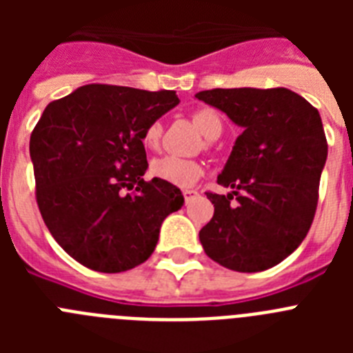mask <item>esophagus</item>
I'll return each mask as SVG.
<instances>
[{
    "label": "esophagus",
    "instance_id": "34e87169",
    "mask_svg": "<svg viewBox=\"0 0 353 353\" xmlns=\"http://www.w3.org/2000/svg\"><path fill=\"white\" fill-rule=\"evenodd\" d=\"M198 194H199V192L194 191V189H185V191H183V198H185V203L192 201V199H194Z\"/></svg>",
    "mask_w": 353,
    "mask_h": 353
}]
</instances>
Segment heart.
Wrapping results in <instances>:
<instances>
[{
	"instance_id": "heart-1",
	"label": "heart",
	"mask_w": 353,
	"mask_h": 353,
	"mask_svg": "<svg viewBox=\"0 0 353 353\" xmlns=\"http://www.w3.org/2000/svg\"><path fill=\"white\" fill-rule=\"evenodd\" d=\"M196 129L203 134L208 141H214L223 132V121L214 113L212 109H199L192 114ZM161 123L154 121L146 127L143 134V143L146 148H157L159 139H161ZM203 170L199 166V162L189 161V159H180L176 155H162L152 162V174L155 179L168 182L174 187H191L198 182Z\"/></svg>"
}]
</instances>
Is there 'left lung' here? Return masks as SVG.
Here are the masks:
<instances>
[{"label":"left lung","instance_id":"8db88e82","mask_svg":"<svg viewBox=\"0 0 353 353\" xmlns=\"http://www.w3.org/2000/svg\"><path fill=\"white\" fill-rule=\"evenodd\" d=\"M194 97L242 129L217 176L232 191L207 192L214 217L199 242L230 270L270 269L301 245L313 223L327 161L320 113L288 88H215Z\"/></svg>","mask_w":353,"mask_h":353}]
</instances>
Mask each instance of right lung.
<instances>
[{
	"mask_svg": "<svg viewBox=\"0 0 353 353\" xmlns=\"http://www.w3.org/2000/svg\"><path fill=\"white\" fill-rule=\"evenodd\" d=\"M179 102L170 90L86 84L43 109L30 139L37 203L56 242L84 267H138L152 256L162 221L182 208L179 187L143 180V134Z\"/></svg>",
	"mask_w": 353,
	"mask_h": 353,
	"instance_id": "add662e5",
	"label": "right lung"
}]
</instances>
